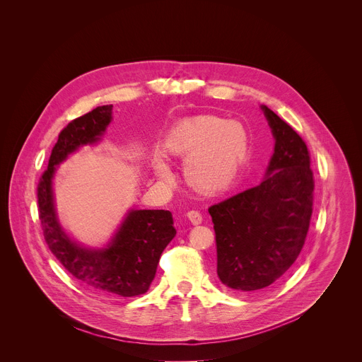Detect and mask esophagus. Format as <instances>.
Listing matches in <instances>:
<instances>
[{
	"label": "esophagus",
	"instance_id": "obj_1",
	"mask_svg": "<svg viewBox=\"0 0 362 362\" xmlns=\"http://www.w3.org/2000/svg\"><path fill=\"white\" fill-rule=\"evenodd\" d=\"M187 218H189V221H190L193 225H200L202 221H203L202 214H200L199 211H194V209H192V211L187 212Z\"/></svg>",
	"mask_w": 362,
	"mask_h": 362
}]
</instances>
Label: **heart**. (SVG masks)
<instances>
[{"label":"heart","instance_id":"heart-1","mask_svg":"<svg viewBox=\"0 0 362 362\" xmlns=\"http://www.w3.org/2000/svg\"><path fill=\"white\" fill-rule=\"evenodd\" d=\"M247 151V134L235 122L215 116L183 120L163 144L166 156H186L185 176L197 190L212 193L226 187L239 172ZM158 175L169 180L165 163L156 165Z\"/></svg>","mask_w":362,"mask_h":362}]
</instances>
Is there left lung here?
Here are the masks:
<instances>
[{"instance_id":"1","label":"left lung","mask_w":362,"mask_h":362,"mask_svg":"<svg viewBox=\"0 0 362 362\" xmlns=\"http://www.w3.org/2000/svg\"><path fill=\"white\" fill-rule=\"evenodd\" d=\"M275 153L261 185L209 208L216 235L218 276L238 292L282 278L299 256L314 204V173L303 139L267 106Z\"/></svg>"}]
</instances>
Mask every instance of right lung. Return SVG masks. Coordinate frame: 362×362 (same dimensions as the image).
Here are the masks:
<instances>
[{
  "mask_svg": "<svg viewBox=\"0 0 362 362\" xmlns=\"http://www.w3.org/2000/svg\"><path fill=\"white\" fill-rule=\"evenodd\" d=\"M112 105L95 107L60 132L37 186L38 218L48 249L84 286L103 295L136 296L150 288L160 255L176 235L172 214L132 211L106 249L91 250L80 247L62 230L51 192L56 166L78 146L100 139L112 120Z\"/></svg>",
  "mask_w": 362,
  "mask_h": 362,
  "instance_id": "right-lung-1",
  "label": "right lung"
}]
</instances>
